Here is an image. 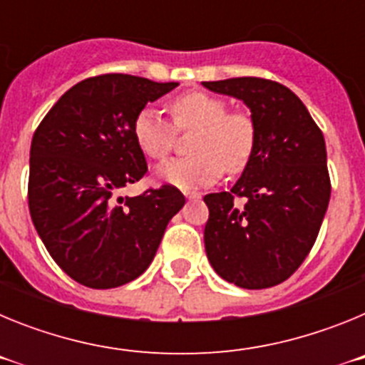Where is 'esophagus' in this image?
Returning <instances> with one entry per match:
<instances>
[{
	"instance_id": "esophagus-1",
	"label": "esophagus",
	"mask_w": 365,
	"mask_h": 365,
	"mask_svg": "<svg viewBox=\"0 0 365 365\" xmlns=\"http://www.w3.org/2000/svg\"><path fill=\"white\" fill-rule=\"evenodd\" d=\"M185 195H186V199H199V197H201V193H199V192H185Z\"/></svg>"
}]
</instances>
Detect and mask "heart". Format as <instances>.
<instances>
[{"instance_id": "obj_1", "label": "heart", "mask_w": 365, "mask_h": 365, "mask_svg": "<svg viewBox=\"0 0 365 365\" xmlns=\"http://www.w3.org/2000/svg\"><path fill=\"white\" fill-rule=\"evenodd\" d=\"M172 122L151 108H143L133 120V138L146 157L164 160L175 148L177 131H192L188 150L193 155L160 166V179L179 188L210 185L222 175L240 173L256 151L257 130L247 111H230L219 96L190 91L170 102Z\"/></svg>"}]
</instances>
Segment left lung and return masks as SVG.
<instances>
[{
    "label": "left lung",
    "mask_w": 365,
    "mask_h": 365,
    "mask_svg": "<svg viewBox=\"0 0 365 365\" xmlns=\"http://www.w3.org/2000/svg\"><path fill=\"white\" fill-rule=\"evenodd\" d=\"M202 86L243 100L257 130L256 151L241 179L230 192L205 195L210 210L206 256L234 285H278L309 256L327 212L331 179L324 133L302 100L278 82L241 76Z\"/></svg>",
    "instance_id": "1"
}]
</instances>
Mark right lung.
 I'll return each instance as SVG.
<instances>
[{
  "label": "right lung",
  "mask_w": 365,
  "mask_h": 365,
  "mask_svg": "<svg viewBox=\"0 0 365 365\" xmlns=\"http://www.w3.org/2000/svg\"><path fill=\"white\" fill-rule=\"evenodd\" d=\"M177 86L122 73L91 76L63 93L34 131L29 210L47 252L74 282L91 289L133 282L185 206L172 185L117 197L148 172L133 138L137 113Z\"/></svg>",
  "instance_id": "add662e5"
}]
</instances>
